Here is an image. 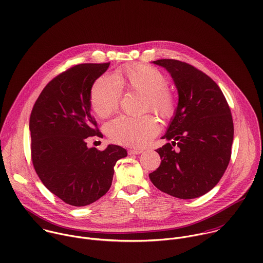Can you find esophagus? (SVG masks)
Returning a JSON list of instances; mask_svg holds the SVG:
<instances>
[{
  "mask_svg": "<svg viewBox=\"0 0 263 263\" xmlns=\"http://www.w3.org/2000/svg\"><path fill=\"white\" fill-rule=\"evenodd\" d=\"M143 151L141 150V149H129L128 151H127V153L129 154V155H133V154H140V153H142Z\"/></svg>",
  "mask_w": 263,
  "mask_h": 263,
  "instance_id": "obj_1",
  "label": "esophagus"
}]
</instances>
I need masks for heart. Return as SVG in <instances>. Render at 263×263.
I'll use <instances>...</instances> for the list:
<instances>
[{
    "label": "heart",
    "mask_w": 263,
    "mask_h": 263,
    "mask_svg": "<svg viewBox=\"0 0 263 263\" xmlns=\"http://www.w3.org/2000/svg\"><path fill=\"white\" fill-rule=\"evenodd\" d=\"M169 83L164 72L152 66L137 64L122 67L115 71V79L102 76L94 82L90 93L91 108L101 118L110 116L117 110L124 89L144 94L145 110L169 120L177 107L175 95L168 88ZM160 128L159 121L152 115L120 116L107 124L106 133L114 143L141 148L160 133Z\"/></svg>",
    "instance_id": "1"
}]
</instances>
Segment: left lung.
<instances>
[{"mask_svg": "<svg viewBox=\"0 0 263 263\" xmlns=\"http://www.w3.org/2000/svg\"><path fill=\"white\" fill-rule=\"evenodd\" d=\"M153 63L170 72L179 99L163 137L173 142L155 150L162 162L149 178L168 195L194 199L214 189L228 167L234 133L231 111L217 83L193 65L174 59Z\"/></svg>", "mask_w": 263, "mask_h": 263, "instance_id": "1", "label": "left lung"}]
</instances>
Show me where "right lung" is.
Wrapping results in <instances>:
<instances>
[{
  "label": "right lung",
  "mask_w": 263,
  "mask_h": 263,
  "mask_svg": "<svg viewBox=\"0 0 263 263\" xmlns=\"http://www.w3.org/2000/svg\"><path fill=\"white\" fill-rule=\"evenodd\" d=\"M110 62L79 64L52 79L41 91L30 116L31 157L45 187L72 206L89 205L112 184L116 162L127 155L109 145L103 151L87 147L101 137L90 113L94 82Z\"/></svg>",
  "instance_id": "right-lung-1"
}]
</instances>
